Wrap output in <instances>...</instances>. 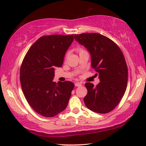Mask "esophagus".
<instances>
[{
	"instance_id": "34e87169",
	"label": "esophagus",
	"mask_w": 146,
	"mask_h": 146,
	"mask_svg": "<svg viewBox=\"0 0 146 146\" xmlns=\"http://www.w3.org/2000/svg\"><path fill=\"white\" fill-rule=\"evenodd\" d=\"M75 86H76V87H79V86H82V84H81L80 82H75Z\"/></svg>"
}]
</instances>
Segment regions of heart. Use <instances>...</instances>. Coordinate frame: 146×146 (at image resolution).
<instances>
[{
  "mask_svg": "<svg viewBox=\"0 0 146 146\" xmlns=\"http://www.w3.org/2000/svg\"><path fill=\"white\" fill-rule=\"evenodd\" d=\"M84 50L83 49H78V51H79V53H80L81 51H83Z\"/></svg>",
  "mask_w": 146,
  "mask_h": 146,
  "instance_id": "b5f03b06",
  "label": "heart"
}]
</instances>
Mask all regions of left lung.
I'll return each mask as SVG.
<instances>
[{
    "mask_svg": "<svg viewBox=\"0 0 146 146\" xmlns=\"http://www.w3.org/2000/svg\"><path fill=\"white\" fill-rule=\"evenodd\" d=\"M75 39L91 55V66L100 83L85 84L88 94L84 102L89 110L107 113L116 108L127 88L128 71L122 51L117 44L99 33L75 35Z\"/></svg>",
    "mask_w": 146,
    "mask_h": 146,
    "instance_id": "8db88e82",
    "label": "left lung"
}]
</instances>
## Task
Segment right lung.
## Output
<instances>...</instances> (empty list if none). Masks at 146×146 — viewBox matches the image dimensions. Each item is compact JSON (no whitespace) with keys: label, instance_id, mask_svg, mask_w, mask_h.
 <instances>
[{"label":"right lung","instance_id":"right-lung-1","mask_svg":"<svg viewBox=\"0 0 146 146\" xmlns=\"http://www.w3.org/2000/svg\"><path fill=\"white\" fill-rule=\"evenodd\" d=\"M73 40V35L42 36L31 46L22 63L20 80L24 95L31 107L43 117H55L68 104L74 84L53 80L55 68L62 66Z\"/></svg>","mask_w":146,"mask_h":146}]
</instances>
